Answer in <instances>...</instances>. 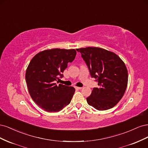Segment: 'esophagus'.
<instances>
[{"instance_id":"1","label":"esophagus","mask_w":148,"mask_h":148,"mask_svg":"<svg viewBox=\"0 0 148 148\" xmlns=\"http://www.w3.org/2000/svg\"><path fill=\"white\" fill-rule=\"evenodd\" d=\"M75 88L76 89H82L83 88L82 87H77V86H75Z\"/></svg>"}]
</instances>
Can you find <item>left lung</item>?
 Masks as SVG:
<instances>
[{
	"label": "left lung",
	"mask_w": 148,
	"mask_h": 148,
	"mask_svg": "<svg viewBox=\"0 0 148 148\" xmlns=\"http://www.w3.org/2000/svg\"><path fill=\"white\" fill-rule=\"evenodd\" d=\"M98 87L94 88L88 104L98 110L112 108L126 90L128 71L124 62L114 52L99 47L77 49Z\"/></svg>",
	"instance_id": "obj_1"
}]
</instances>
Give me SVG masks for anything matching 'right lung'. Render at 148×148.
<instances>
[{"instance_id":"obj_1","label":"right lung","mask_w":148,"mask_h":148,"mask_svg":"<svg viewBox=\"0 0 148 148\" xmlns=\"http://www.w3.org/2000/svg\"><path fill=\"white\" fill-rule=\"evenodd\" d=\"M76 54L75 49H53L37 53L31 60L26 82L31 98L44 110L59 112L70 103L75 88L55 83L64 77L62 73Z\"/></svg>"}]
</instances>
